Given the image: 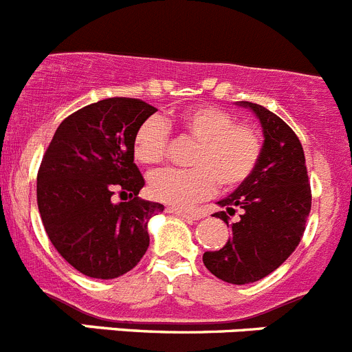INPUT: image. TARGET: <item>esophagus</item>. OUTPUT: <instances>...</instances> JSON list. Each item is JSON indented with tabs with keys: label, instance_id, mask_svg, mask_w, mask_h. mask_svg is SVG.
Listing matches in <instances>:
<instances>
[{
	"label": "esophagus",
	"instance_id": "1",
	"mask_svg": "<svg viewBox=\"0 0 352 352\" xmlns=\"http://www.w3.org/2000/svg\"><path fill=\"white\" fill-rule=\"evenodd\" d=\"M166 212L168 214H173V215H179V217H184V219H198L199 215L196 214V212H189V210H182V208H173V207H168L166 208Z\"/></svg>",
	"mask_w": 352,
	"mask_h": 352
}]
</instances>
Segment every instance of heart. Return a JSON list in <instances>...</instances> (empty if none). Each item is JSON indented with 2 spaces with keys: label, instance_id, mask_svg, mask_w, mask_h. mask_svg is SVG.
Wrapping results in <instances>:
<instances>
[{
  "label": "heart",
  "instance_id": "b5f03b06",
  "mask_svg": "<svg viewBox=\"0 0 352 352\" xmlns=\"http://www.w3.org/2000/svg\"><path fill=\"white\" fill-rule=\"evenodd\" d=\"M168 129L195 138L192 168L161 170L148 179V195L172 207H189L215 191L217 184L235 189L252 175L261 156L258 129L236 122L228 110L192 105L163 119H147L135 133L133 154L138 163L154 166L168 153Z\"/></svg>",
  "mask_w": 352,
  "mask_h": 352
}]
</instances>
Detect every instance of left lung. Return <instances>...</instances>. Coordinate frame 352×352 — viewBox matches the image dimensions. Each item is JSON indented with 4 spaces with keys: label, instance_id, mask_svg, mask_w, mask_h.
Returning a JSON list of instances; mask_svg holds the SVG:
<instances>
[{
    "label": "left lung",
    "instance_id": "obj_1",
    "mask_svg": "<svg viewBox=\"0 0 352 352\" xmlns=\"http://www.w3.org/2000/svg\"><path fill=\"white\" fill-rule=\"evenodd\" d=\"M261 122L263 151L252 175L224 199L215 217L231 226L219 251L205 252V267L230 284H249L277 270L298 247L309 219L312 192L298 137L278 116L251 101H239Z\"/></svg>",
    "mask_w": 352,
    "mask_h": 352
}]
</instances>
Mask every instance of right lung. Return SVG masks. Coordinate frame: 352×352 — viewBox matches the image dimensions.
<instances>
[{
    "label": "right lung",
    "instance_id": "right-lung-1",
    "mask_svg": "<svg viewBox=\"0 0 352 352\" xmlns=\"http://www.w3.org/2000/svg\"><path fill=\"white\" fill-rule=\"evenodd\" d=\"M154 112L135 98L91 103L66 117L43 154L36 177L43 228L87 277L124 275L147 251V223L164 207L138 198L145 180L133 163V138Z\"/></svg>",
    "mask_w": 352,
    "mask_h": 352
}]
</instances>
